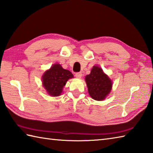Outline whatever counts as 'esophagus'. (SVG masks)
<instances>
[{
  "instance_id": "esophagus-1",
  "label": "esophagus",
  "mask_w": 153,
  "mask_h": 153,
  "mask_svg": "<svg viewBox=\"0 0 153 153\" xmlns=\"http://www.w3.org/2000/svg\"><path fill=\"white\" fill-rule=\"evenodd\" d=\"M75 76H76V78H78V79H80L81 77H82V74L81 72H78V73H76V74H75Z\"/></svg>"
}]
</instances>
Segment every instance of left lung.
<instances>
[{
    "label": "left lung",
    "mask_w": 153,
    "mask_h": 153,
    "mask_svg": "<svg viewBox=\"0 0 153 153\" xmlns=\"http://www.w3.org/2000/svg\"><path fill=\"white\" fill-rule=\"evenodd\" d=\"M89 94L97 101H102L109 95L112 88V82L101 68L94 65L91 73L85 76Z\"/></svg>",
    "instance_id": "obj_1"
}]
</instances>
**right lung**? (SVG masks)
I'll return each instance as SVG.
<instances>
[{
    "label": "right lung",
    "mask_w": 153,
    "mask_h": 153,
    "mask_svg": "<svg viewBox=\"0 0 153 153\" xmlns=\"http://www.w3.org/2000/svg\"><path fill=\"white\" fill-rule=\"evenodd\" d=\"M71 71L64 70L60 64H55L46 71L42 77V84L50 95L57 97L60 95L68 80L73 78Z\"/></svg>",
    "instance_id": "add662e5"
}]
</instances>
